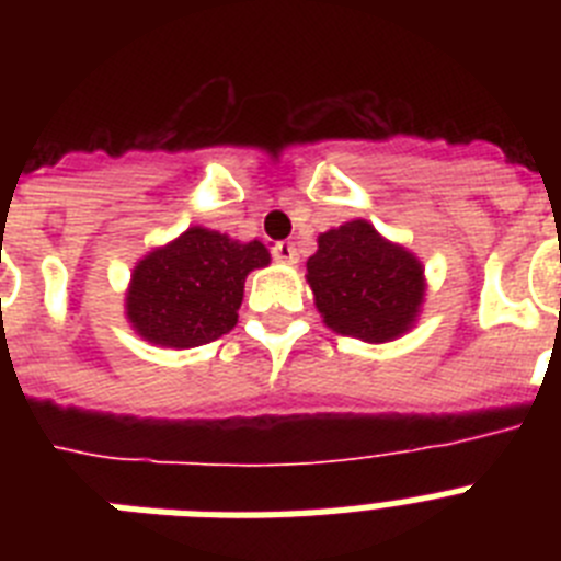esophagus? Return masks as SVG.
<instances>
[{"label":"esophagus","mask_w":561,"mask_h":561,"mask_svg":"<svg viewBox=\"0 0 561 561\" xmlns=\"http://www.w3.org/2000/svg\"><path fill=\"white\" fill-rule=\"evenodd\" d=\"M272 255H275L277 264H297V250L289 241H277V244L272 247Z\"/></svg>","instance_id":"obj_1"}]
</instances>
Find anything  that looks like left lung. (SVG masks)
I'll return each mask as SVG.
<instances>
[{
	"label": "left lung",
	"mask_w": 561,
	"mask_h": 561,
	"mask_svg": "<svg viewBox=\"0 0 561 561\" xmlns=\"http://www.w3.org/2000/svg\"><path fill=\"white\" fill-rule=\"evenodd\" d=\"M306 280L323 323L362 342H393L408 334L427 295L424 264L365 219L317 236Z\"/></svg>",
	"instance_id": "obj_1"
}]
</instances>
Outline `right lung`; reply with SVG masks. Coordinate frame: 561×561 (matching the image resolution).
I'll use <instances>...</instances> for the list:
<instances>
[{
    "mask_svg": "<svg viewBox=\"0 0 561 561\" xmlns=\"http://www.w3.org/2000/svg\"><path fill=\"white\" fill-rule=\"evenodd\" d=\"M261 241L187 227L137 261L126 289L134 334L160 348H196L236 329L252 270L270 266Z\"/></svg>",
    "mask_w": 561,
    "mask_h": 561,
    "instance_id": "right-lung-1",
    "label": "right lung"
}]
</instances>
